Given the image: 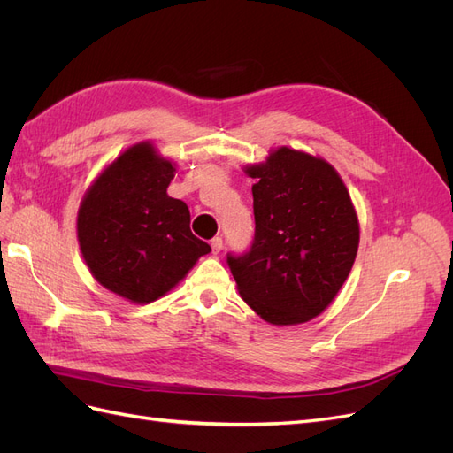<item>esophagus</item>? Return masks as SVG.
<instances>
[{"label":"esophagus","mask_w":453,"mask_h":453,"mask_svg":"<svg viewBox=\"0 0 453 453\" xmlns=\"http://www.w3.org/2000/svg\"><path fill=\"white\" fill-rule=\"evenodd\" d=\"M221 250H223V238L215 236V238L211 240V251L217 255V253H221Z\"/></svg>","instance_id":"1"}]
</instances>
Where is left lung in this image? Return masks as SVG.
<instances>
[{
    "instance_id": "left-lung-1",
    "label": "left lung",
    "mask_w": 453,
    "mask_h": 453,
    "mask_svg": "<svg viewBox=\"0 0 453 453\" xmlns=\"http://www.w3.org/2000/svg\"><path fill=\"white\" fill-rule=\"evenodd\" d=\"M243 172L255 180V238L228 266L248 306L272 325L323 313L348 280L359 250V219L338 172L321 157L270 149Z\"/></svg>"
}]
</instances>
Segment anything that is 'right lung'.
Returning a JSON list of instances; mask_svg holds the SVG:
<instances>
[{
	"instance_id": "add662e5",
	"label": "right lung",
	"mask_w": 453,
	"mask_h": 453,
	"mask_svg": "<svg viewBox=\"0 0 453 453\" xmlns=\"http://www.w3.org/2000/svg\"><path fill=\"white\" fill-rule=\"evenodd\" d=\"M175 162L140 142L98 173L77 211L85 265L107 291L149 304L180 283L211 248L190 232V213L168 187Z\"/></svg>"
}]
</instances>
